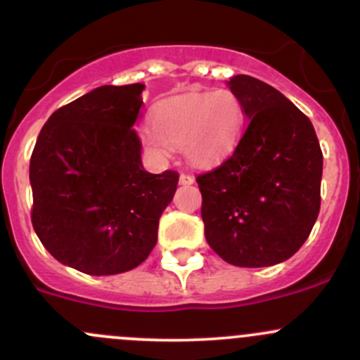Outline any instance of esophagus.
<instances>
[{"instance_id": "1", "label": "esophagus", "mask_w": 360, "mask_h": 360, "mask_svg": "<svg viewBox=\"0 0 360 360\" xmlns=\"http://www.w3.org/2000/svg\"><path fill=\"white\" fill-rule=\"evenodd\" d=\"M195 181V179L192 175H188V173H181L180 175V184L181 185H192Z\"/></svg>"}]
</instances>
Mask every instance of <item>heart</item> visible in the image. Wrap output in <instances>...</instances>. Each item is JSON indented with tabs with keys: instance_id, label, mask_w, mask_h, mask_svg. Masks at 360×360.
Here are the masks:
<instances>
[{
	"instance_id": "b5f03b06",
	"label": "heart",
	"mask_w": 360,
	"mask_h": 360,
	"mask_svg": "<svg viewBox=\"0 0 360 360\" xmlns=\"http://www.w3.org/2000/svg\"><path fill=\"white\" fill-rule=\"evenodd\" d=\"M154 129L142 130L144 146L156 156H166L169 146H181L191 163L214 161L238 142L245 125L243 104L228 89L194 91L158 104Z\"/></svg>"
}]
</instances>
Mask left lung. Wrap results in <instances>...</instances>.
Masks as SVG:
<instances>
[{"label": "left lung", "instance_id": "obj_1", "mask_svg": "<svg viewBox=\"0 0 360 360\" xmlns=\"http://www.w3.org/2000/svg\"><path fill=\"white\" fill-rule=\"evenodd\" d=\"M247 129L221 165L197 175L204 233L223 261L264 268L287 261L319 214L323 153L314 127L280 91L249 75L228 82Z\"/></svg>", "mask_w": 360, "mask_h": 360}]
</instances>
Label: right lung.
Instances as JSON below:
<instances>
[{
  "label": "right lung",
  "instance_id": "add662e5",
  "mask_svg": "<svg viewBox=\"0 0 360 360\" xmlns=\"http://www.w3.org/2000/svg\"><path fill=\"white\" fill-rule=\"evenodd\" d=\"M144 84L101 86L42 127L32 156V226L61 264L118 274L144 262L179 173L146 172L134 123Z\"/></svg>",
  "mask_w": 360,
  "mask_h": 360
}]
</instances>
